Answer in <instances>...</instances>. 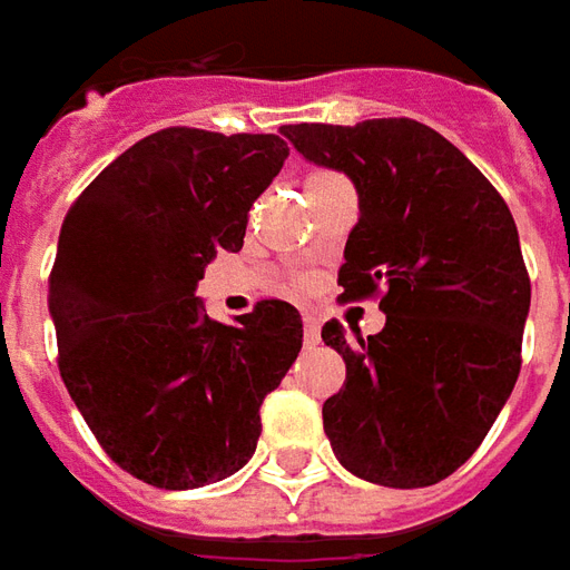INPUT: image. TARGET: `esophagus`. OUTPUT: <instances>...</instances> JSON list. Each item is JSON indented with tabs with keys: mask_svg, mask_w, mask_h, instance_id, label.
I'll return each instance as SVG.
<instances>
[{
	"mask_svg": "<svg viewBox=\"0 0 570 570\" xmlns=\"http://www.w3.org/2000/svg\"><path fill=\"white\" fill-rule=\"evenodd\" d=\"M304 342L307 345H320V323H316V316H304Z\"/></svg>",
	"mask_w": 570,
	"mask_h": 570,
	"instance_id": "1",
	"label": "esophagus"
}]
</instances>
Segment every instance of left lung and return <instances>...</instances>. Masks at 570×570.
<instances>
[{
    "label": "left lung",
    "instance_id": "8db88e82",
    "mask_svg": "<svg viewBox=\"0 0 570 570\" xmlns=\"http://www.w3.org/2000/svg\"><path fill=\"white\" fill-rule=\"evenodd\" d=\"M282 134L357 187L342 301L383 294V332L347 345L338 320L323 326L347 370L323 404L332 452L370 483L433 487L480 449L521 373L530 278L511 209L464 153L414 118Z\"/></svg>",
    "mask_w": 570,
    "mask_h": 570
}]
</instances>
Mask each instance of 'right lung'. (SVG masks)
Instances as JSON below:
<instances>
[{
  "instance_id": "add662e5",
  "label": "right lung",
  "mask_w": 570,
  "mask_h": 570,
  "mask_svg": "<svg viewBox=\"0 0 570 570\" xmlns=\"http://www.w3.org/2000/svg\"><path fill=\"white\" fill-rule=\"evenodd\" d=\"M288 156L278 134L166 128L99 171L68 209L49 273L59 373L121 471L197 490L240 471L259 404L294 364L304 326L259 301L235 326L194 297L216 254Z\"/></svg>"
}]
</instances>
